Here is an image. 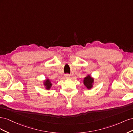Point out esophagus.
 Instances as JSON below:
<instances>
[{"label": "esophagus", "mask_w": 133, "mask_h": 133, "mask_svg": "<svg viewBox=\"0 0 133 133\" xmlns=\"http://www.w3.org/2000/svg\"><path fill=\"white\" fill-rule=\"evenodd\" d=\"M65 78H66V79H69V78H70V75H69L68 74H66L65 75Z\"/></svg>", "instance_id": "esophagus-1"}]
</instances>
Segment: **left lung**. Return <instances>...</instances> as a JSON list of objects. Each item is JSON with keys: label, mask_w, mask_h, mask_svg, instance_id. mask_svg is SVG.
<instances>
[{"label": "left lung", "mask_w": 133, "mask_h": 133, "mask_svg": "<svg viewBox=\"0 0 133 133\" xmlns=\"http://www.w3.org/2000/svg\"><path fill=\"white\" fill-rule=\"evenodd\" d=\"M94 82V79H92L90 76L88 75L87 76L84 78V84L85 85L88 89H90V88L92 87V84Z\"/></svg>", "instance_id": "1"}]
</instances>
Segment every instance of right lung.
Instances as JSON below:
<instances>
[{
  "label": "right lung",
  "instance_id": "1",
  "mask_svg": "<svg viewBox=\"0 0 133 133\" xmlns=\"http://www.w3.org/2000/svg\"><path fill=\"white\" fill-rule=\"evenodd\" d=\"M44 85L46 86V89H50V88L51 86V84L50 80L49 79H47L45 82V83H44Z\"/></svg>",
  "mask_w": 133,
  "mask_h": 133
}]
</instances>
